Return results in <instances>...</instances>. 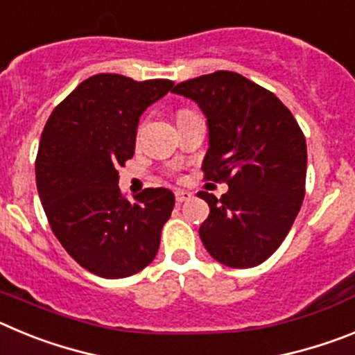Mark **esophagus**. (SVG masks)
<instances>
[{
  "label": "esophagus",
  "mask_w": 355,
  "mask_h": 355,
  "mask_svg": "<svg viewBox=\"0 0 355 355\" xmlns=\"http://www.w3.org/2000/svg\"><path fill=\"white\" fill-rule=\"evenodd\" d=\"M174 196L178 202H187V200L192 199V192H188V190H175Z\"/></svg>",
  "instance_id": "esophagus-1"
}]
</instances>
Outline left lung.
I'll list each match as a JSON object with an SVG mask.
<instances>
[{
	"mask_svg": "<svg viewBox=\"0 0 355 355\" xmlns=\"http://www.w3.org/2000/svg\"><path fill=\"white\" fill-rule=\"evenodd\" d=\"M208 119L205 180L225 181L216 199L199 192L209 215L199 236L211 258L231 268L268 259L286 238L306 193L307 149L290 110L238 72L216 71L175 85Z\"/></svg>",
	"mask_w": 355,
	"mask_h": 355,
	"instance_id": "1",
	"label": "left lung"
}]
</instances>
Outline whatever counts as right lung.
<instances>
[{"mask_svg": "<svg viewBox=\"0 0 355 355\" xmlns=\"http://www.w3.org/2000/svg\"><path fill=\"white\" fill-rule=\"evenodd\" d=\"M172 85L96 74L44 126L35 159L40 202L69 256L99 277L139 274L158 252L174 193L146 188L130 202L119 190L117 168L133 158L140 115Z\"/></svg>", "mask_w": 355, "mask_h": 355, "instance_id": "1", "label": "right lung"}]
</instances>
